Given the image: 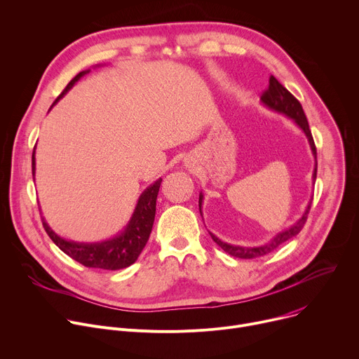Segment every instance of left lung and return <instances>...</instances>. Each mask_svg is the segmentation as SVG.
<instances>
[{"instance_id":"8db88e82","label":"left lung","mask_w":359,"mask_h":359,"mask_svg":"<svg viewBox=\"0 0 359 359\" xmlns=\"http://www.w3.org/2000/svg\"><path fill=\"white\" fill-rule=\"evenodd\" d=\"M261 102L275 111V112H280V114H284L285 116L291 118L292 121L302 130V133L305 134V137L308 138V142H309V147H311V151H312V155L315 158V168H313V174H312V181L315 184V178H316V148H315V144H313V138H312V134H311V130H309V126H308V121H306V116L304 114V109H302V105L299 104V101L283 86L278 83V79L271 75L269 76V86H268V90L262 94L261 97ZM203 200H204V195L203 192L200 194V212L203 215V211H201V207H203ZM311 204H312V200H309L304 214L301 215V218L292 224L290 228L278 232L275 236L271 238V241H268L266 244L264 245H259V247H243V245H233V244H228V243H224L221 241L217 235H214L212 232H210L212 240L225 251L228 252L229 255L235 257V258H243V259H251V258H258V257H262L271 251H273L276 247H280L283 243L291 240L292 236L298 235L299 231L302 229L304 224L306 222V218H308V214H309V210H311Z\"/></svg>"}]
</instances>
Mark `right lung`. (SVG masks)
I'll return each instance as SVG.
<instances>
[{
  "instance_id": "1",
  "label": "right lung",
  "mask_w": 359,
  "mask_h": 359,
  "mask_svg": "<svg viewBox=\"0 0 359 359\" xmlns=\"http://www.w3.org/2000/svg\"><path fill=\"white\" fill-rule=\"evenodd\" d=\"M90 69L81 71L76 74L65 90L60 94V97L53 102L51 108L74 87V84L81 79ZM32 177H35V147L32 152ZM161 178L151 184L138 198L137 207L133 212L126 228L116 233L109 240H104L101 243H76L55 233L51 226L43 218V225L53 240V243L68 257L75 259L76 262L83 264L88 268H101L116 271L130 266L137 261L141 251L144 250L149 233L152 231L154 218H155V207H156V196L159 187H161Z\"/></svg>"
}]
</instances>
